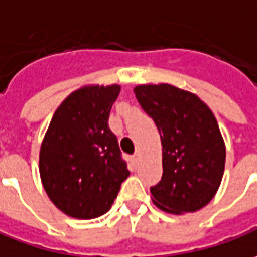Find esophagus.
<instances>
[{
    "instance_id": "34e87169",
    "label": "esophagus",
    "mask_w": 257,
    "mask_h": 257,
    "mask_svg": "<svg viewBox=\"0 0 257 257\" xmlns=\"http://www.w3.org/2000/svg\"><path fill=\"white\" fill-rule=\"evenodd\" d=\"M138 159H139V153H135L134 156L131 157V160H132V163H134V164H136V163H138Z\"/></svg>"
}]
</instances>
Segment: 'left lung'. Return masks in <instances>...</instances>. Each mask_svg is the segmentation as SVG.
Wrapping results in <instances>:
<instances>
[{
	"label": "left lung",
	"instance_id": "obj_1",
	"mask_svg": "<svg viewBox=\"0 0 257 257\" xmlns=\"http://www.w3.org/2000/svg\"><path fill=\"white\" fill-rule=\"evenodd\" d=\"M134 91L163 145V177L150 188L153 203L174 214L200 210L216 195L225 166L216 116L197 96L175 86L142 85Z\"/></svg>",
	"mask_w": 257,
	"mask_h": 257
}]
</instances>
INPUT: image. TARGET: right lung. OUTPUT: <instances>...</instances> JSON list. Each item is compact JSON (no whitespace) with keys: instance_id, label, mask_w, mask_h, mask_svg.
<instances>
[{"instance_id":"right-lung-1","label":"right lung","mask_w":257,"mask_h":257,"mask_svg":"<svg viewBox=\"0 0 257 257\" xmlns=\"http://www.w3.org/2000/svg\"><path fill=\"white\" fill-rule=\"evenodd\" d=\"M121 87L73 91L54 112L40 149V177L61 211L80 220L103 216L128 178L126 161L108 126Z\"/></svg>"}]
</instances>
